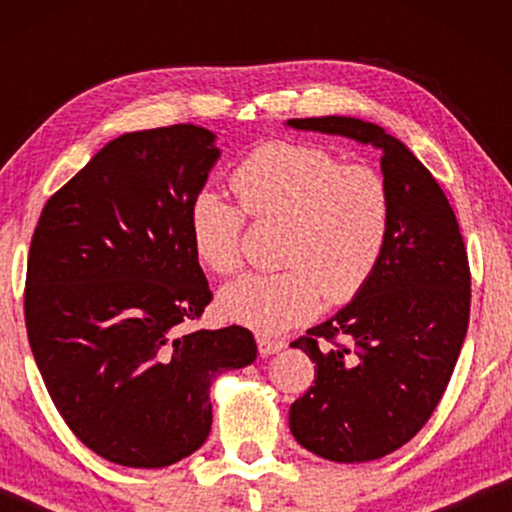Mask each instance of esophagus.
<instances>
[{
    "mask_svg": "<svg viewBox=\"0 0 512 512\" xmlns=\"http://www.w3.org/2000/svg\"><path fill=\"white\" fill-rule=\"evenodd\" d=\"M256 345H258V352H261V356H270V354L282 352V349L286 347V342L279 338H270V335H258Z\"/></svg>",
    "mask_w": 512,
    "mask_h": 512,
    "instance_id": "esophagus-1",
    "label": "esophagus"
}]
</instances>
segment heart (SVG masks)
I'll return each instance as SVG.
<instances>
[{
	"instance_id": "heart-1",
	"label": "heart",
	"mask_w": 512,
	"mask_h": 512,
	"mask_svg": "<svg viewBox=\"0 0 512 512\" xmlns=\"http://www.w3.org/2000/svg\"><path fill=\"white\" fill-rule=\"evenodd\" d=\"M239 205L212 186L188 205V235L198 261L216 275L242 263L244 212L286 219L279 272H247L219 293V312L258 333H282L359 296L387 247L391 195L368 165H345L328 149L289 139L249 151L230 174Z\"/></svg>"
}]
</instances>
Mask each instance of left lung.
<instances>
[{"mask_svg": "<svg viewBox=\"0 0 512 512\" xmlns=\"http://www.w3.org/2000/svg\"><path fill=\"white\" fill-rule=\"evenodd\" d=\"M286 125L382 151L391 195L382 261L352 303L291 342L317 363L289 410L293 438L324 459L361 464L408 443L445 394L471 312L464 237L433 174L380 125L349 116Z\"/></svg>", "mask_w": 512, "mask_h": 512, "instance_id": "obj_1", "label": "left lung"}]
</instances>
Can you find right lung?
<instances>
[{
    "instance_id": "add662e5",
    "label": "right lung",
    "mask_w": 512,
    "mask_h": 512,
    "mask_svg": "<svg viewBox=\"0 0 512 512\" xmlns=\"http://www.w3.org/2000/svg\"><path fill=\"white\" fill-rule=\"evenodd\" d=\"M198 125L116 137L51 195L34 228L25 326L74 436L114 464L163 468L205 443L209 387L249 366L242 326L186 333L212 291L188 205L221 151Z\"/></svg>"
}]
</instances>
